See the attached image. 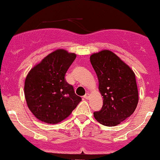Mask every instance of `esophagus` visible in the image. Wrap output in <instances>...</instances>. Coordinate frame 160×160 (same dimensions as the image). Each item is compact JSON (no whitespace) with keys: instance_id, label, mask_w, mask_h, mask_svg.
Listing matches in <instances>:
<instances>
[{"instance_id":"34e87169","label":"esophagus","mask_w":160,"mask_h":160,"mask_svg":"<svg viewBox=\"0 0 160 160\" xmlns=\"http://www.w3.org/2000/svg\"><path fill=\"white\" fill-rule=\"evenodd\" d=\"M89 97H90V93H87L84 96H83V98L86 99V100L89 99Z\"/></svg>"}]
</instances>
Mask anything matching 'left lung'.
<instances>
[{"instance_id":"left-lung-1","label":"left lung","mask_w":160,"mask_h":160,"mask_svg":"<svg viewBox=\"0 0 160 160\" xmlns=\"http://www.w3.org/2000/svg\"><path fill=\"white\" fill-rule=\"evenodd\" d=\"M102 96L101 110L93 112L102 125L114 127L130 117L139 100L135 73L128 65L110 50L90 56Z\"/></svg>"}]
</instances>
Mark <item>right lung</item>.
<instances>
[{"label":"right lung","instance_id":"add662e5","mask_svg":"<svg viewBox=\"0 0 160 160\" xmlns=\"http://www.w3.org/2000/svg\"><path fill=\"white\" fill-rule=\"evenodd\" d=\"M75 53L57 50L32 68L26 77L24 94L28 108L38 120L58 123L66 119L81 101L65 75Z\"/></svg>","mask_w":160,"mask_h":160}]
</instances>
